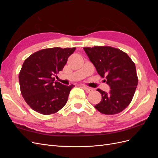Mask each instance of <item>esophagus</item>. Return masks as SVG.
<instances>
[{
  "instance_id": "1",
  "label": "esophagus",
  "mask_w": 158,
  "mask_h": 158,
  "mask_svg": "<svg viewBox=\"0 0 158 158\" xmlns=\"http://www.w3.org/2000/svg\"><path fill=\"white\" fill-rule=\"evenodd\" d=\"M82 88H83V89H84L87 93H89V92H92V89L89 88H88V87H86V86H85V85H82Z\"/></svg>"
}]
</instances>
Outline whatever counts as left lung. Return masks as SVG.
<instances>
[{
    "mask_svg": "<svg viewBox=\"0 0 158 158\" xmlns=\"http://www.w3.org/2000/svg\"><path fill=\"white\" fill-rule=\"evenodd\" d=\"M89 60L98 73L109 85L108 93L99 89L102 101L94 106L103 114H114L123 111L135 94L138 78L135 63L128 55L120 49L108 46L84 47Z\"/></svg>",
    "mask_w": 158,
    "mask_h": 158,
    "instance_id": "8db88e82",
    "label": "left lung"
}]
</instances>
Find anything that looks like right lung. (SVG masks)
Segmentation results:
<instances>
[{"instance_id": "right-lung-1", "label": "right lung", "mask_w": 158, "mask_h": 158, "mask_svg": "<svg viewBox=\"0 0 158 158\" xmlns=\"http://www.w3.org/2000/svg\"><path fill=\"white\" fill-rule=\"evenodd\" d=\"M76 48L54 47L37 51L27 58L19 74L22 96L33 110L43 114L57 112L67 102L74 85L55 82Z\"/></svg>"}]
</instances>
